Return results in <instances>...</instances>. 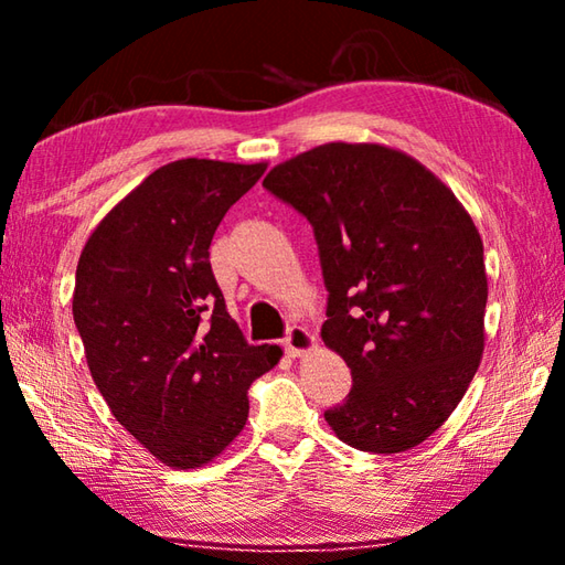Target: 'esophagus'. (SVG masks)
Masks as SVG:
<instances>
[{"label":"esophagus","mask_w":565,"mask_h":565,"mask_svg":"<svg viewBox=\"0 0 565 565\" xmlns=\"http://www.w3.org/2000/svg\"><path fill=\"white\" fill-rule=\"evenodd\" d=\"M284 349L291 359H301V356H306V353H311L313 349H317V337H313V333L303 327H291L289 337L284 339Z\"/></svg>","instance_id":"esophagus-1"}]
</instances>
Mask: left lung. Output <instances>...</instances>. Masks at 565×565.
Listing matches in <instances>:
<instances>
[{"mask_svg": "<svg viewBox=\"0 0 565 565\" xmlns=\"http://www.w3.org/2000/svg\"><path fill=\"white\" fill-rule=\"evenodd\" d=\"M264 186L309 218L329 289L321 339L353 388L323 418L343 444L401 454L454 414L486 341L483 242L434 171L374 141H329Z\"/></svg>", "mask_w": 565, "mask_h": 565, "instance_id": "8db88e82", "label": "left lung"}]
</instances>
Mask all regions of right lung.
<instances>
[{
	"label": "right lung",
	"instance_id": "right-lung-1",
	"mask_svg": "<svg viewBox=\"0 0 565 565\" xmlns=\"http://www.w3.org/2000/svg\"><path fill=\"white\" fill-rule=\"evenodd\" d=\"M266 167H159L102 218L76 264L72 313L94 384L114 418L181 471L234 444L248 386L284 356L248 347L209 264L216 226Z\"/></svg>",
	"mask_w": 565,
	"mask_h": 565
}]
</instances>
